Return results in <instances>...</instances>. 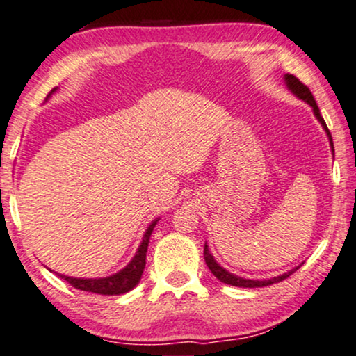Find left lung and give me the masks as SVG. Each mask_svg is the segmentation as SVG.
Here are the masks:
<instances>
[{"label": "left lung", "mask_w": 356, "mask_h": 356, "mask_svg": "<svg viewBox=\"0 0 356 356\" xmlns=\"http://www.w3.org/2000/svg\"><path fill=\"white\" fill-rule=\"evenodd\" d=\"M283 78H284V85L291 91V93L296 96L298 99H301V101H304V103H307L309 106H311L314 116H316L317 121L321 122L322 129H324L325 134H327V137H329V144H330L332 154H334V142H332V136H330L329 129H327V126H325V121L321 116V111H319V108H317L316 99H314V96H312L311 91H309V88L306 85H302V83L299 81L296 76L289 75V73H286ZM204 260H206L207 268L211 270V273L214 275L216 278H218L219 281H222V283H225V284L238 286V288H263V286H270V284H273V283H280V281H283V280L288 278L289 275H293L294 271H296L299 266H301V265H299V266H296V268L286 271V273H283V275L273 276V278H270V280H248V278H242V276H237V275L230 273L229 270H225L224 266H220L219 263L216 261V258L212 257V253L209 252V247H207V243H204Z\"/></svg>", "instance_id": "1"}]
</instances>
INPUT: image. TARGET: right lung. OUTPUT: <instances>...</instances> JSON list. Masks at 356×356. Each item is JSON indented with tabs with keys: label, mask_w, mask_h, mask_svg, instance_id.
I'll use <instances>...</instances> for the list:
<instances>
[{
	"label": "right lung",
	"mask_w": 356,
	"mask_h": 356,
	"mask_svg": "<svg viewBox=\"0 0 356 356\" xmlns=\"http://www.w3.org/2000/svg\"><path fill=\"white\" fill-rule=\"evenodd\" d=\"M58 88H54L52 93L49 95V98L52 96ZM160 218H156L149 224V227L145 229L144 235H142L140 245H138L136 255L132 257V260L127 263L124 268H121L118 273H113L109 276H101V278H75V276H67L62 273H57L60 278H63L67 283H70L73 288L88 291V293H96V294H104V296H119V294H126L129 291H132L138 284V281L142 278L145 268V257H147V248H149V240L150 235L154 232V227L159 222ZM49 271H52L47 268Z\"/></svg>",
	"instance_id": "obj_1"
}]
</instances>
